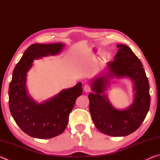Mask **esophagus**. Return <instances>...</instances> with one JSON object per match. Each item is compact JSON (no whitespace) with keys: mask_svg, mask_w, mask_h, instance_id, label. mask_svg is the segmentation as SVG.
Instances as JSON below:
<instances>
[{"mask_svg":"<svg viewBox=\"0 0 160 160\" xmlns=\"http://www.w3.org/2000/svg\"><path fill=\"white\" fill-rule=\"evenodd\" d=\"M90 90H91V88L90 85H85L84 86V91H85V92H90Z\"/></svg>","mask_w":160,"mask_h":160,"instance_id":"obj_1","label":"esophagus"}]
</instances>
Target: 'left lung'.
<instances>
[{
	"label": "left lung",
	"mask_w": 160,
	"mask_h": 160,
	"mask_svg": "<svg viewBox=\"0 0 160 160\" xmlns=\"http://www.w3.org/2000/svg\"><path fill=\"white\" fill-rule=\"evenodd\" d=\"M113 61L108 62L104 70L90 80L92 92L88 95L90 112L96 128L110 136H126L141 125L150 109V85L143 66L131 48L117 44ZM129 78L133 83V102L123 110L110 102L106 91L115 79Z\"/></svg>",
	"instance_id": "left-lung-1"
}]
</instances>
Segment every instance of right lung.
<instances>
[{
  "label": "right lung",
  "instance_id": "right-lung-1",
  "mask_svg": "<svg viewBox=\"0 0 160 160\" xmlns=\"http://www.w3.org/2000/svg\"><path fill=\"white\" fill-rule=\"evenodd\" d=\"M65 46L63 43L32 44L12 72L8 90L10 111L18 126L31 137L48 139L61 134L68 123V116L75 101L82 93L81 82L40 103L28 92L27 77L34 61L58 55Z\"/></svg>",
  "mask_w": 160,
  "mask_h": 160
}]
</instances>
